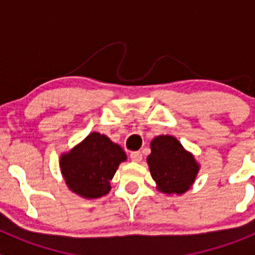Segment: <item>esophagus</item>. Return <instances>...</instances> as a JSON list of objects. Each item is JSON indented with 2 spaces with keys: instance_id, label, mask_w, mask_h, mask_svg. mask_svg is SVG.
Instances as JSON below:
<instances>
[{
  "instance_id": "esophagus-1",
  "label": "esophagus",
  "mask_w": 255,
  "mask_h": 255,
  "mask_svg": "<svg viewBox=\"0 0 255 255\" xmlns=\"http://www.w3.org/2000/svg\"><path fill=\"white\" fill-rule=\"evenodd\" d=\"M142 153L140 151H132L130 153V159H132V161H134V163H140L142 161Z\"/></svg>"
}]
</instances>
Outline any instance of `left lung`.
I'll return each instance as SVG.
<instances>
[{"label":"left lung","instance_id":"1","mask_svg":"<svg viewBox=\"0 0 255 255\" xmlns=\"http://www.w3.org/2000/svg\"><path fill=\"white\" fill-rule=\"evenodd\" d=\"M150 150L146 163L156 190L166 196L189 191L200 171V164L194 154L169 134L153 138Z\"/></svg>","mask_w":255,"mask_h":255}]
</instances>
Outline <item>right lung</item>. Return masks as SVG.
<instances>
[{"mask_svg":"<svg viewBox=\"0 0 255 255\" xmlns=\"http://www.w3.org/2000/svg\"><path fill=\"white\" fill-rule=\"evenodd\" d=\"M125 150L107 135L91 132L84 140L60 155V171L70 191L82 199L94 200L111 191V180Z\"/></svg>","mask_w":255,"mask_h":255,"instance_id":"1","label":"right lung"}]
</instances>
